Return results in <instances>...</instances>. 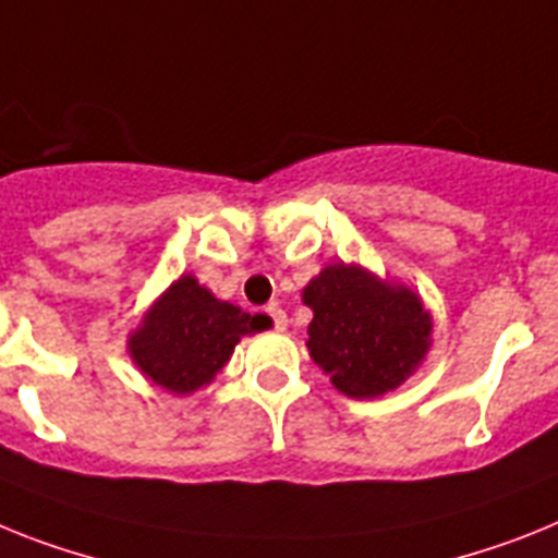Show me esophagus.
Here are the masks:
<instances>
[{"label": "esophagus", "instance_id": "34e87169", "mask_svg": "<svg viewBox=\"0 0 558 558\" xmlns=\"http://www.w3.org/2000/svg\"><path fill=\"white\" fill-rule=\"evenodd\" d=\"M266 315L271 317V323H275V329L278 331H283L287 329V312H283V308L280 306H266Z\"/></svg>", "mask_w": 558, "mask_h": 558}]
</instances>
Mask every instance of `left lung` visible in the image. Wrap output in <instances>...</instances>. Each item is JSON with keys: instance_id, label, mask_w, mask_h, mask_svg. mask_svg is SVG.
Wrapping results in <instances>:
<instances>
[{"instance_id": "1", "label": "left lung", "mask_w": 558, "mask_h": 558, "mask_svg": "<svg viewBox=\"0 0 558 558\" xmlns=\"http://www.w3.org/2000/svg\"><path fill=\"white\" fill-rule=\"evenodd\" d=\"M301 298L315 315L308 357L340 395L354 400L388 395L428 357L434 317L405 283L337 260L308 280Z\"/></svg>"}]
</instances>
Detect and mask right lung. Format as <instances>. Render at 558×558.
Wrapping results in <instances>:
<instances>
[{
  "label": "right lung",
  "instance_id": "right-lung-1",
  "mask_svg": "<svg viewBox=\"0 0 558 558\" xmlns=\"http://www.w3.org/2000/svg\"><path fill=\"white\" fill-rule=\"evenodd\" d=\"M266 326V317L218 301L195 275H181L149 303L128 335L133 366L175 397L209 386L243 337Z\"/></svg>",
  "mask_w": 558,
  "mask_h": 558
}]
</instances>
